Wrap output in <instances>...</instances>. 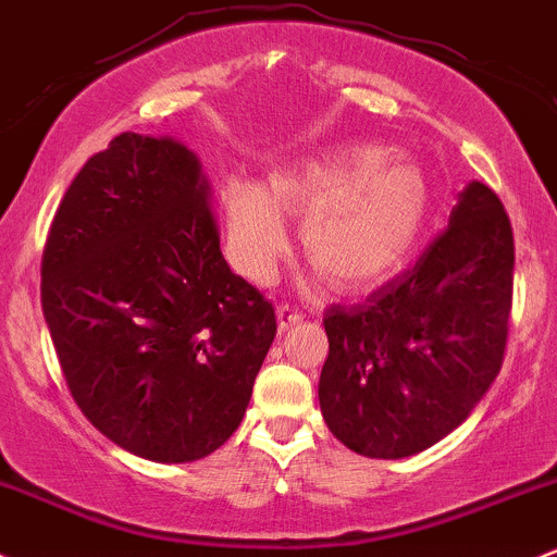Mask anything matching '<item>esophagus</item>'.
<instances>
[{
    "instance_id": "obj_1",
    "label": "esophagus",
    "mask_w": 557,
    "mask_h": 557,
    "mask_svg": "<svg viewBox=\"0 0 557 557\" xmlns=\"http://www.w3.org/2000/svg\"><path fill=\"white\" fill-rule=\"evenodd\" d=\"M304 320V314L298 311L296 307H288V304H283V307H277V325H280V333H285V330L298 325V322Z\"/></svg>"
}]
</instances>
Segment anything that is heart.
Instances as JSON below:
<instances>
[{"instance_id": "1", "label": "heart", "mask_w": 557, "mask_h": 557, "mask_svg": "<svg viewBox=\"0 0 557 557\" xmlns=\"http://www.w3.org/2000/svg\"><path fill=\"white\" fill-rule=\"evenodd\" d=\"M431 189L418 163L386 148H341L277 171L264 187L232 176L222 187L232 264L269 283L288 248L283 213H304L301 246L335 290H364L396 272L418 243Z\"/></svg>"}]
</instances>
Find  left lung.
Instances as JSON below:
<instances>
[{"label":"left lung","instance_id":"obj_1","mask_svg":"<svg viewBox=\"0 0 557 557\" xmlns=\"http://www.w3.org/2000/svg\"><path fill=\"white\" fill-rule=\"evenodd\" d=\"M512 230L484 182L412 269L354 307H330L322 418L357 455L401 460L460 428L503 368Z\"/></svg>","mask_w":557,"mask_h":557}]
</instances>
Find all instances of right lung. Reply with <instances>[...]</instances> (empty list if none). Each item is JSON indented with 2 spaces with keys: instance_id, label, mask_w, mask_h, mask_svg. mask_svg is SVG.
<instances>
[{
  "instance_id": "1",
  "label": "right lung",
  "mask_w": 557,
  "mask_h": 557,
  "mask_svg": "<svg viewBox=\"0 0 557 557\" xmlns=\"http://www.w3.org/2000/svg\"><path fill=\"white\" fill-rule=\"evenodd\" d=\"M41 309L87 420L152 462H193L237 431L274 307L232 274L200 158L119 134L71 182L41 259Z\"/></svg>"
}]
</instances>
